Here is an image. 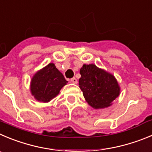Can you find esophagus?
Wrapping results in <instances>:
<instances>
[{
  "label": "esophagus",
  "mask_w": 152,
  "mask_h": 152,
  "mask_svg": "<svg viewBox=\"0 0 152 152\" xmlns=\"http://www.w3.org/2000/svg\"><path fill=\"white\" fill-rule=\"evenodd\" d=\"M70 82H71L72 83H74V84H77V83H78L77 79H76L75 77L72 78V79H70Z\"/></svg>",
  "instance_id": "34e87169"
}]
</instances>
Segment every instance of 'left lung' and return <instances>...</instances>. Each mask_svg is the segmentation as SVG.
Here are the masks:
<instances>
[{"instance_id":"8db88e82","label":"left lung","mask_w":152,"mask_h":152,"mask_svg":"<svg viewBox=\"0 0 152 152\" xmlns=\"http://www.w3.org/2000/svg\"><path fill=\"white\" fill-rule=\"evenodd\" d=\"M79 88L91 107L103 109L111 106L118 97L120 87L113 75L95 64H83L80 69Z\"/></svg>"}]
</instances>
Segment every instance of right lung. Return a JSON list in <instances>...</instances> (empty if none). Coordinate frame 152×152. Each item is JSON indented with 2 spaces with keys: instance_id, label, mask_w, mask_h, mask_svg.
<instances>
[{
  "instance_id": "right-lung-1",
  "label": "right lung",
  "mask_w": 152,
  "mask_h": 152,
  "mask_svg": "<svg viewBox=\"0 0 152 152\" xmlns=\"http://www.w3.org/2000/svg\"><path fill=\"white\" fill-rule=\"evenodd\" d=\"M67 83L55 64L50 63L37 72L31 79V92L37 100L48 103L56 97Z\"/></svg>"
}]
</instances>
